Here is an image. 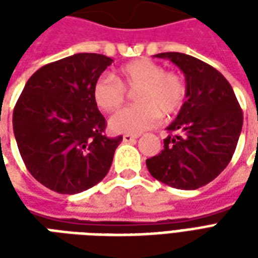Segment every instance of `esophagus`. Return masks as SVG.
<instances>
[{
	"mask_svg": "<svg viewBox=\"0 0 258 258\" xmlns=\"http://www.w3.org/2000/svg\"><path fill=\"white\" fill-rule=\"evenodd\" d=\"M138 137L137 135H131V134H124L123 135V141L124 142H134Z\"/></svg>",
	"mask_w": 258,
	"mask_h": 258,
	"instance_id": "obj_1",
	"label": "esophagus"
}]
</instances>
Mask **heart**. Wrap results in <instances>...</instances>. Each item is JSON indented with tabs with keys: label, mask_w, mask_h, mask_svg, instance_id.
Instances as JSON below:
<instances>
[{
	"label": "heart",
	"mask_w": 258,
	"mask_h": 258,
	"mask_svg": "<svg viewBox=\"0 0 258 258\" xmlns=\"http://www.w3.org/2000/svg\"><path fill=\"white\" fill-rule=\"evenodd\" d=\"M137 106L127 107L109 120L118 134H140L155 127L163 116H173L182 109L188 84L178 73L167 72L151 59H138L118 69L116 77L101 74L92 85L96 106L106 113L116 112L125 101V90L135 91Z\"/></svg>",
	"instance_id": "obj_1"
}]
</instances>
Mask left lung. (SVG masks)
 Returning a JSON list of instances; mask_svg holds the SVG:
<instances>
[{
  "mask_svg": "<svg viewBox=\"0 0 258 258\" xmlns=\"http://www.w3.org/2000/svg\"><path fill=\"white\" fill-rule=\"evenodd\" d=\"M185 74L188 96L164 140V149L146 160L153 178L177 189H198L231 162L243 124L232 87L218 70L181 52H163Z\"/></svg>",
  "mask_w": 258,
  "mask_h": 258,
  "instance_id": "obj_1",
  "label": "left lung"
}]
</instances>
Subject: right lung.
Here are the masks:
<instances>
[{
    "instance_id": "right-lung-1",
    "label": "right lung",
    "mask_w": 258,
    "mask_h": 258,
    "mask_svg": "<svg viewBox=\"0 0 258 258\" xmlns=\"http://www.w3.org/2000/svg\"><path fill=\"white\" fill-rule=\"evenodd\" d=\"M113 62L101 53H74L38 69L14 109L20 156L34 178L62 195L92 188L112 166L123 137L105 135L106 121L92 85Z\"/></svg>"
}]
</instances>
